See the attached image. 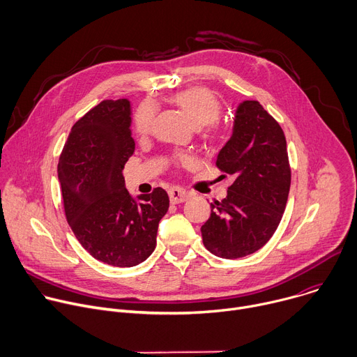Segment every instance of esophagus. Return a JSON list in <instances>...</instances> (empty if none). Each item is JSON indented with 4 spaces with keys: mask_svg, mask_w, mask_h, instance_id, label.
<instances>
[{
    "mask_svg": "<svg viewBox=\"0 0 357 357\" xmlns=\"http://www.w3.org/2000/svg\"><path fill=\"white\" fill-rule=\"evenodd\" d=\"M168 195H169V199H171V203H174V205H176V203H182L185 202L188 197H189V193L181 188H171L168 190Z\"/></svg>",
    "mask_w": 357,
    "mask_h": 357,
    "instance_id": "esophagus-1",
    "label": "esophagus"
}]
</instances>
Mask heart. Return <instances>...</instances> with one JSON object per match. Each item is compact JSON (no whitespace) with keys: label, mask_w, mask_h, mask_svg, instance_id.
<instances>
[{"label":"heart","mask_w":357,"mask_h":357,"mask_svg":"<svg viewBox=\"0 0 357 357\" xmlns=\"http://www.w3.org/2000/svg\"><path fill=\"white\" fill-rule=\"evenodd\" d=\"M171 101L185 113L193 127H205L206 135H212L216 131V120L220 117L222 106L218 97L209 89L200 86L188 87L172 94ZM154 119L155 105L149 100L142 101L134 116V128L137 134L142 137L146 135L152 128ZM178 158L183 162L189 161L186 155H179Z\"/></svg>","instance_id":"1"}]
</instances>
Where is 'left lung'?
I'll return each instance as SVG.
<instances>
[{
  "label": "left lung",
  "mask_w": 357,
  "mask_h": 357,
  "mask_svg": "<svg viewBox=\"0 0 357 357\" xmlns=\"http://www.w3.org/2000/svg\"><path fill=\"white\" fill-rule=\"evenodd\" d=\"M216 165L233 183L222 202L211 203V218L200 227L203 244L222 259L245 257L277 230L291 186L284 131L259 101L237 106L231 137Z\"/></svg>",
  "instance_id": "left-lung-1"
}]
</instances>
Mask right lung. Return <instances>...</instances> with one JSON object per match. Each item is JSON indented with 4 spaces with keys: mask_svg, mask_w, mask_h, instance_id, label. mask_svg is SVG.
<instances>
[{
    "mask_svg": "<svg viewBox=\"0 0 357 357\" xmlns=\"http://www.w3.org/2000/svg\"><path fill=\"white\" fill-rule=\"evenodd\" d=\"M130 100H103L72 127L58 164L65 215L79 243L113 267H134L157 245L168 193L134 197L123 169L134 154Z\"/></svg>",
    "mask_w": 357,
    "mask_h": 357,
    "instance_id": "add662e5",
    "label": "right lung"
}]
</instances>
